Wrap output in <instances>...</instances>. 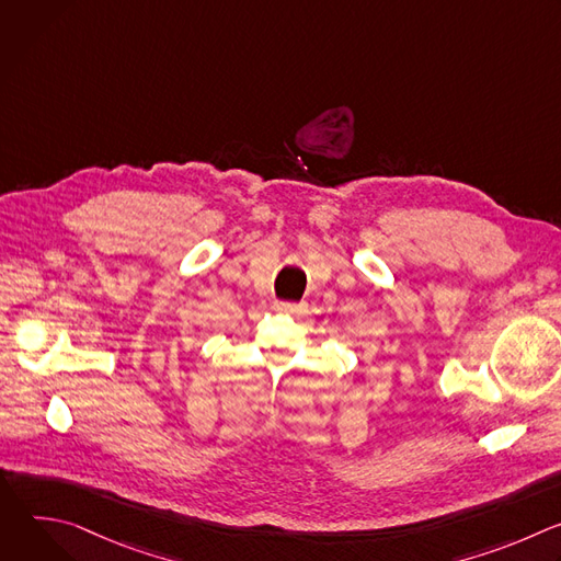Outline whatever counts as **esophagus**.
Returning a JSON list of instances; mask_svg holds the SVG:
<instances>
[{"instance_id": "1", "label": "esophagus", "mask_w": 561, "mask_h": 561, "mask_svg": "<svg viewBox=\"0 0 561 561\" xmlns=\"http://www.w3.org/2000/svg\"><path fill=\"white\" fill-rule=\"evenodd\" d=\"M275 310L286 312V314H295V312H304L306 304L304 301H275Z\"/></svg>"}]
</instances>
